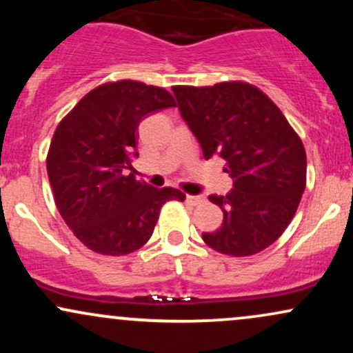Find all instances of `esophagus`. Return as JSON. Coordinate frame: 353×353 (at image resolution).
I'll list each match as a JSON object with an SVG mask.
<instances>
[{
    "instance_id": "34e87169",
    "label": "esophagus",
    "mask_w": 353,
    "mask_h": 353,
    "mask_svg": "<svg viewBox=\"0 0 353 353\" xmlns=\"http://www.w3.org/2000/svg\"><path fill=\"white\" fill-rule=\"evenodd\" d=\"M185 202H189V204H192V205H197V204H201V202H204V197L190 196V194H188V196H185Z\"/></svg>"
}]
</instances>
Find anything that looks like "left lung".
<instances>
[{
  "label": "left lung",
  "instance_id": "obj_1",
  "mask_svg": "<svg viewBox=\"0 0 353 353\" xmlns=\"http://www.w3.org/2000/svg\"><path fill=\"white\" fill-rule=\"evenodd\" d=\"M181 116L205 159L221 156L234 188L209 199L222 225L202 239L217 252L244 257L264 250L292 221L305 189L307 156L301 137L259 88L239 81L174 86Z\"/></svg>",
  "mask_w": 353,
  "mask_h": 353
}]
</instances>
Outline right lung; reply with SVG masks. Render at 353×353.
Here are the masks:
<instances>
[{
  "mask_svg": "<svg viewBox=\"0 0 353 353\" xmlns=\"http://www.w3.org/2000/svg\"><path fill=\"white\" fill-rule=\"evenodd\" d=\"M176 108L171 92L139 81L101 84L72 108L52 136L46 157L56 208L74 236L103 255H125L149 241L168 201L179 189L136 181V131L143 117Z\"/></svg>",
  "mask_w": 353,
  "mask_h": 353,
  "instance_id": "obj_1",
  "label": "right lung"
}]
</instances>
